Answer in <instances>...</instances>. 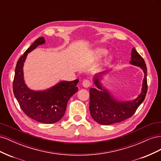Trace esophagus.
Listing matches in <instances>:
<instances>
[{
	"label": "esophagus",
	"mask_w": 161,
	"mask_h": 161,
	"mask_svg": "<svg viewBox=\"0 0 161 161\" xmlns=\"http://www.w3.org/2000/svg\"><path fill=\"white\" fill-rule=\"evenodd\" d=\"M82 85L85 87V88H88V87H89L91 85V82L88 79H85L82 80Z\"/></svg>",
	"instance_id": "esophagus-1"
}]
</instances>
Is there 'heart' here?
<instances>
[{
    "mask_svg": "<svg viewBox=\"0 0 161 161\" xmlns=\"http://www.w3.org/2000/svg\"><path fill=\"white\" fill-rule=\"evenodd\" d=\"M107 53H108V50H106L105 49H103V48H97V49L93 51L92 54H93V56L95 57V58H96V59H99V58L105 56L107 54ZM113 60H114L113 56H109L105 59L103 62V64L105 65L108 64L110 62H111Z\"/></svg>",
    "mask_w": 161,
    "mask_h": 161,
    "instance_id": "obj_1",
    "label": "heart"
}]
</instances>
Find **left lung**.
I'll return each mask as SVG.
<instances>
[{
    "label": "left lung",
    "mask_w": 161,
    "mask_h": 161,
    "mask_svg": "<svg viewBox=\"0 0 161 161\" xmlns=\"http://www.w3.org/2000/svg\"><path fill=\"white\" fill-rule=\"evenodd\" d=\"M130 64L140 67L144 76L141 92L136 99L130 101L117 99L102 85L101 80L108 71L97 73L93 76V82L97 88H91L89 110L91 115L96 122L101 125H111L121 122L132 116L144 101L147 92V69L143 58L133 47L131 53Z\"/></svg>",
    "instance_id": "left-lung-1"
}]
</instances>
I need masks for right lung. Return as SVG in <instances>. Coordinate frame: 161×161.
I'll return each instance as SVG.
<instances>
[{"mask_svg": "<svg viewBox=\"0 0 161 161\" xmlns=\"http://www.w3.org/2000/svg\"><path fill=\"white\" fill-rule=\"evenodd\" d=\"M43 37L37 39L17 61L13 80V92L21 109L38 122L53 124L64 116L68 101L78 91L79 80H61L49 89L36 91L29 88L24 79L23 66L27 54L44 44Z\"/></svg>", "mask_w": 161, "mask_h": 161, "instance_id": "add662e5", "label": "right lung"}]
</instances>
